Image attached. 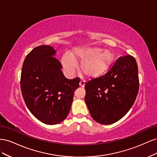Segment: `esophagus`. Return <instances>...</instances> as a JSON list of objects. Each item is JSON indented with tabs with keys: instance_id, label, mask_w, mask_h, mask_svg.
<instances>
[{
	"instance_id": "obj_1",
	"label": "esophagus",
	"mask_w": 157,
	"mask_h": 157,
	"mask_svg": "<svg viewBox=\"0 0 157 157\" xmlns=\"http://www.w3.org/2000/svg\"><path fill=\"white\" fill-rule=\"evenodd\" d=\"M79 85H80V87L84 88V86H85V81H84V80H80V83H79Z\"/></svg>"
}]
</instances>
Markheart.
I'll list each match as a JSON object with an SVG mask.
<instances>
[{"label": "heart", "mask_w": 157, "mask_h": 157, "mask_svg": "<svg viewBox=\"0 0 157 157\" xmlns=\"http://www.w3.org/2000/svg\"><path fill=\"white\" fill-rule=\"evenodd\" d=\"M98 47H79L71 55L65 54L62 57L64 68L73 72L77 67L76 61L81 62L80 69L88 78H98L105 74L114 63L115 57L113 52Z\"/></svg>", "instance_id": "b5f03b06"}]
</instances>
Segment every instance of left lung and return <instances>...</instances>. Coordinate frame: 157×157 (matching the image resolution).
Listing matches in <instances>:
<instances>
[{
  "label": "left lung",
  "mask_w": 157,
  "mask_h": 157,
  "mask_svg": "<svg viewBox=\"0 0 157 157\" xmlns=\"http://www.w3.org/2000/svg\"><path fill=\"white\" fill-rule=\"evenodd\" d=\"M139 85L135 58H118L106 74L85 84L84 100L93 119L101 124L119 121L134 103Z\"/></svg>",
  "instance_id": "1"
}]
</instances>
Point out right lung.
Listing matches in <instances>:
<instances>
[{
	"label": "right lung",
	"instance_id": "right-lung-1",
	"mask_svg": "<svg viewBox=\"0 0 157 157\" xmlns=\"http://www.w3.org/2000/svg\"><path fill=\"white\" fill-rule=\"evenodd\" d=\"M51 46H37L27 54L21 74V90L30 112L44 124H59L67 118L80 78L67 79Z\"/></svg>",
	"mask_w": 157,
	"mask_h": 157
}]
</instances>
